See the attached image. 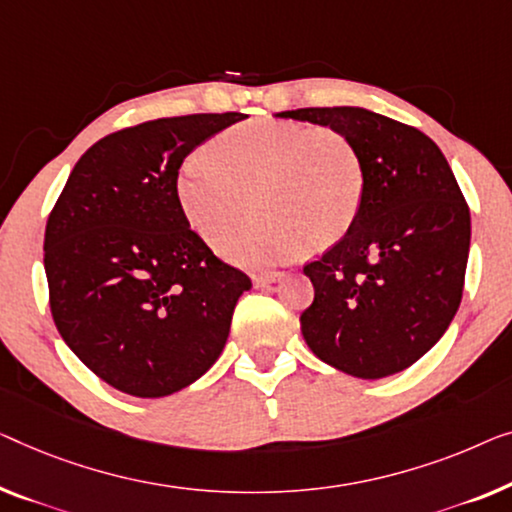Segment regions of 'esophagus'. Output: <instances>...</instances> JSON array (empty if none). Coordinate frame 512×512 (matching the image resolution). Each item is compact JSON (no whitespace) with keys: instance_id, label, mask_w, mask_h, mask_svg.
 Here are the masks:
<instances>
[{"instance_id":"1","label":"esophagus","mask_w":512,"mask_h":512,"mask_svg":"<svg viewBox=\"0 0 512 512\" xmlns=\"http://www.w3.org/2000/svg\"><path fill=\"white\" fill-rule=\"evenodd\" d=\"M279 279H284V272H258V274H254V284L256 286H270V284H274V281H279Z\"/></svg>"}]
</instances>
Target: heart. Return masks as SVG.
I'll return each mask as SVG.
<instances>
[{
    "label": "heart",
    "instance_id": "heart-1",
    "mask_svg": "<svg viewBox=\"0 0 512 512\" xmlns=\"http://www.w3.org/2000/svg\"><path fill=\"white\" fill-rule=\"evenodd\" d=\"M365 164L346 133L302 122L254 120L221 131L210 152L177 168V201L191 228L214 238L249 210L256 212L219 247L235 258L270 263L307 249H328L358 219Z\"/></svg>",
    "mask_w": 512,
    "mask_h": 512
}]
</instances>
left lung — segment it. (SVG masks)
Masks as SVG:
<instances>
[{"label": "left lung", "mask_w": 512, "mask_h": 512, "mask_svg": "<svg viewBox=\"0 0 512 512\" xmlns=\"http://www.w3.org/2000/svg\"><path fill=\"white\" fill-rule=\"evenodd\" d=\"M346 133L365 164V198L342 240L307 263V346L358 379L420 360L453 321L469 261L471 212L443 152L416 127L365 108L279 113Z\"/></svg>", "instance_id": "left-lung-1"}]
</instances>
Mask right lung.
<instances>
[{
  "label": "right lung",
  "mask_w": 512,
  "mask_h": 512,
  "mask_svg": "<svg viewBox=\"0 0 512 512\" xmlns=\"http://www.w3.org/2000/svg\"><path fill=\"white\" fill-rule=\"evenodd\" d=\"M244 117H161L108 133L50 210V314L80 362L127 395L166 397L201 379L251 288L191 231L177 201L182 159Z\"/></svg>",
  "instance_id": "add662e5"
}]
</instances>
